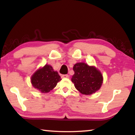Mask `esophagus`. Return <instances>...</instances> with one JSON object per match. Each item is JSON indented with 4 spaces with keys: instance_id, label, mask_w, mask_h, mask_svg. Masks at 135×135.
I'll use <instances>...</instances> for the list:
<instances>
[{
    "instance_id": "obj_1",
    "label": "esophagus",
    "mask_w": 135,
    "mask_h": 135,
    "mask_svg": "<svg viewBox=\"0 0 135 135\" xmlns=\"http://www.w3.org/2000/svg\"><path fill=\"white\" fill-rule=\"evenodd\" d=\"M62 77L63 78H66V79H68L69 78V75H67V74H65V75H62Z\"/></svg>"
}]
</instances>
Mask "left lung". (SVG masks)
Returning <instances> with one entry per match:
<instances>
[{
    "mask_svg": "<svg viewBox=\"0 0 135 135\" xmlns=\"http://www.w3.org/2000/svg\"><path fill=\"white\" fill-rule=\"evenodd\" d=\"M74 74L71 80L76 89L84 95H91L99 90L103 77L101 72L95 66L85 62H77L73 67Z\"/></svg>",
    "mask_w": 135,
    "mask_h": 135,
    "instance_id": "1",
    "label": "left lung"
}]
</instances>
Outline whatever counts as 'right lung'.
Listing matches in <instances>:
<instances>
[{"instance_id": "1", "label": "right lung", "mask_w": 135, "mask_h": 135, "mask_svg": "<svg viewBox=\"0 0 135 135\" xmlns=\"http://www.w3.org/2000/svg\"><path fill=\"white\" fill-rule=\"evenodd\" d=\"M61 80L58 72L53 70L52 66L45 64L35 72L31 77V84L35 88L42 93H48L56 86Z\"/></svg>"}]
</instances>
